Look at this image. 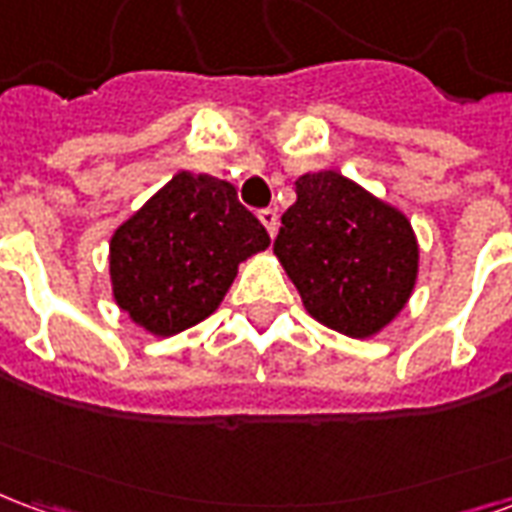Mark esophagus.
I'll list each match as a JSON object with an SVG mask.
<instances>
[{"label": "esophagus", "mask_w": 512, "mask_h": 512, "mask_svg": "<svg viewBox=\"0 0 512 512\" xmlns=\"http://www.w3.org/2000/svg\"><path fill=\"white\" fill-rule=\"evenodd\" d=\"M257 216H260V222L266 224L268 235H271V238H274V235H277V224H279L277 211H271V208H263V211L257 213Z\"/></svg>", "instance_id": "esophagus-1"}]
</instances>
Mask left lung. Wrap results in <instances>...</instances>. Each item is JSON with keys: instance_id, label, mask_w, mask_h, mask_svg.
Instances as JSON below:
<instances>
[{"instance_id": "obj_1", "label": "left lung", "mask_w": 512, "mask_h": 512, "mask_svg": "<svg viewBox=\"0 0 512 512\" xmlns=\"http://www.w3.org/2000/svg\"><path fill=\"white\" fill-rule=\"evenodd\" d=\"M274 252L312 318L348 337L381 332L417 279L406 216L332 169L296 180Z\"/></svg>"}]
</instances>
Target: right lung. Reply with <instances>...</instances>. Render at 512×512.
Wrapping results in <instances>:
<instances>
[{
	"mask_svg": "<svg viewBox=\"0 0 512 512\" xmlns=\"http://www.w3.org/2000/svg\"><path fill=\"white\" fill-rule=\"evenodd\" d=\"M268 244L230 183L178 172L112 235L115 299L147 332L178 334L208 318L238 263Z\"/></svg>",
	"mask_w": 512,
	"mask_h": 512,
	"instance_id": "add662e5",
	"label": "right lung"
}]
</instances>
